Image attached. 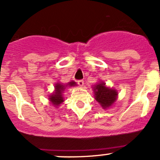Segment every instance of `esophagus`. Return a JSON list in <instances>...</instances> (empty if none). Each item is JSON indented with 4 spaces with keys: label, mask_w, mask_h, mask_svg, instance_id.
I'll return each instance as SVG.
<instances>
[{
    "label": "esophagus",
    "mask_w": 160,
    "mask_h": 160,
    "mask_svg": "<svg viewBox=\"0 0 160 160\" xmlns=\"http://www.w3.org/2000/svg\"><path fill=\"white\" fill-rule=\"evenodd\" d=\"M77 83H78L79 85H80V86H83V80H78V81H77Z\"/></svg>",
    "instance_id": "34e87169"
}]
</instances>
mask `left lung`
Instances as JSON below:
<instances>
[{"label":"left lung","mask_w":160,"mask_h":160,"mask_svg":"<svg viewBox=\"0 0 160 160\" xmlns=\"http://www.w3.org/2000/svg\"><path fill=\"white\" fill-rule=\"evenodd\" d=\"M95 100L99 103L103 108H108L113 105L117 100L118 91L112 88H107L105 83L101 81L93 87Z\"/></svg>","instance_id":"1"}]
</instances>
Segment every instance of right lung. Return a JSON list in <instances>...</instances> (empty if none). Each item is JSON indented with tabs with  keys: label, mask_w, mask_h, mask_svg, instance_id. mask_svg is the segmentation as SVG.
<instances>
[{
	"label": "right lung",
	"mask_w": 160,
	"mask_h": 160,
	"mask_svg": "<svg viewBox=\"0 0 160 160\" xmlns=\"http://www.w3.org/2000/svg\"><path fill=\"white\" fill-rule=\"evenodd\" d=\"M77 85L76 82L71 81L69 82L67 85L62 84V83H56V86H55V91L49 95V99L51 101L52 104L55 106V107H58L59 104H62L64 101V98L62 97V92L64 91L67 86L69 87H74Z\"/></svg>",
	"instance_id": "1"
}]
</instances>
